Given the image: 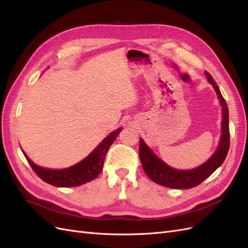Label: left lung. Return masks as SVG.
Masks as SVG:
<instances>
[{"label":"left lung","mask_w":248,"mask_h":248,"mask_svg":"<svg viewBox=\"0 0 248 248\" xmlns=\"http://www.w3.org/2000/svg\"><path fill=\"white\" fill-rule=\"evenodd\" d=\"M208 81L214 87L219 101L222 106V135L219 143L218 150L212 157L201 165L200 167L191 169V170H178L166 165L157 155L147 147V145L141 139L139 141V157L141 165L148 178L155 183L164 187L173 189H189L200 185L208 176L213 173L220 166L228 155L230 148V128H229V108L225 103L219 87L213 80L212 76L206 72Z\"/></svg>","instance_id":"1"}]
</instances>
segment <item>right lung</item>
<instances>
[{"label":"right lung","mask_w":248,"mask_h":248,"mask_svg":"<svg viewBox=\"0 0 248 248\" xmlns=\"http://www.w3.org/2000/svg\"><path fill=\"white\" fill-rule=\"evenodd\" d=\"M120 131H122V128L112 132L88 157L79 162L78 164L65 169L54 170V169L39 167L36 164H34L26 155L25 157L34 172L46 183L51 184V185L56 187L80 186L96 179L97 175L102 172L106 154H107L111 144L114 142Z\"/></svg>","instance_id":"1"}]
</instances>
